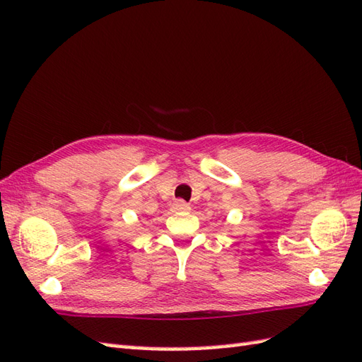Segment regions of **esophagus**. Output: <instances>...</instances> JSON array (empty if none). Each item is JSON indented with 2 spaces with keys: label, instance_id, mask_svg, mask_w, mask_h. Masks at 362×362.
I'll list each match as a JSON object with an SVG mask.
<instances>
[{
  "label": "esophagus",
  "instance_id": "1",
  "mask_svg": "<svg viewBox=\"0 0 362 362\" xmlns=\"http://www.w3.org/2000/svg\"><path fill=\"white\" fill-rule=\"evenodd\" d=\"M173 210L174 211H188L189 205L187 202H183V201H175L173 204Z\"/></svg>",
  "mask_w": 362,
  "mask_h": 362
}]
</instances>
